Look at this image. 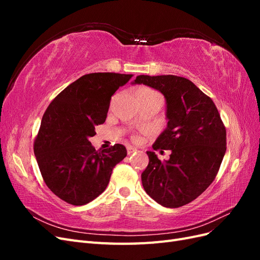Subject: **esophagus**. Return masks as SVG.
<instances>
[{
	"label": "esophagus",
	"mask_w": 260,
	"mask_h": 260,
	"mask_svg": "<svg viewBox=\"0 0 260 260\" xmlns=\"http://www.w3.org/2000/svg\"><path fill=\"white\" fill-rule=\"evenodd\" d=\"M138 151V149L136 148V147H133V146H127V153H128V155H131V154H133V153H136Z\"/></svg>",
	"instance_id": "obj_1"
}]
</instances>
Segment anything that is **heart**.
<instances>
[{"label": "heart", "mask_w": 260, "mask_h": 260, "mask_svg": "<svg viewBox=\"0 0 260 260\" xmlns=\"http://www.w3.org/2000/svg\"><path fill=\"white\" fill-rule=\"evenodd\" d=\"M155 96H159L158 94L156 92L149 90V89H141L137 92V98H141V99H151V98H155ZM135 140H137V137L133 138Z\"/></svg>", "instance_id": "heart-1"}]
</instances>
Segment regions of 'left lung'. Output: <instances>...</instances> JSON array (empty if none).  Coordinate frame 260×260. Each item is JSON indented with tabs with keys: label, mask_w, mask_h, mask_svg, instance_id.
I'll return each mask as SVG.
<instances>
[{
	"label": "left lung",
	"mask_w": 260,
	"mask_h": 260,
	"mask_svg": "<svg viewBox=\"0 0 260 260\" xmlns=\"http://www.w3.org/2000/svg\"><path fill=\"white\" fill-rule=\"evenodd\" d=\"M133 83L158 90L167 103V128L153 148L170 149V158L161 161L146 152L144 190L164 207L186 205L212 183L222 162L226 131L221 117L212 100L186 78L140 75Z\"/></svg>",
	"instance_id": "1"
}]
</instances>
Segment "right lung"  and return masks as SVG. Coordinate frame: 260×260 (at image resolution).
<instances>
[{"label":"right lung","mask_w":260,"mask_h":260,"mask_svg":"<svg viewBox=\"0 0 260 260\" xmlns=\"http://www.w3.org/2000/svg\"><path fill=\"white\" fill-rule=\"evenodd\" d=\"M131 78L115 73L84 75L46 108L34 151L45 184L60 200L81 206L96 199L105 191L113 168L127 156L121 144L96 151L89 138L105 121L115 92Z\"/></svg>","instance_id":"right-lung-1"}]
</instances>
